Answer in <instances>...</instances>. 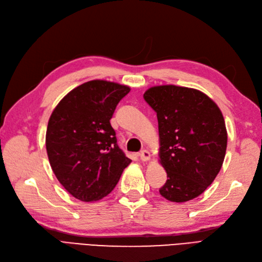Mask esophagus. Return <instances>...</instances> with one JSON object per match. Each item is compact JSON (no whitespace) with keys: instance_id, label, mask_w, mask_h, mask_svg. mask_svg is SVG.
Here are the masks:
<instances>
[{"instance_id":"34e87169","label":"esophagus","mask_w":262,"mask_h":262,"mask_svg":"<svg viewBox=\"0 0 262 262\" xmlns=\"http://www.w3.org/2000/svg\"><path fill=\"white\" fill-rule=\"evenodd\" d=\"M139 157H140V160L142 162H147L149 160L150 155H149V152H147V150L144 149V150H142V152L139 154Z\"/></svg>"}]
</instances>
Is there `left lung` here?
<instances>
[{
	"instance_id": "left-lung-1",
	"label": "left lung",
	"mask_w": 262,
	"mask_h": 262,
	"mask_svg": "<svg viewBox=\"0 0 262 262\" xmlns=\"http://www.w3.org/2000/svg\"><path fill=\"white\" fill-rule=\"evenodd\" d=\"M143 97L157 116L160 162L167 172L160 193L171 202L192 200L223 165L227 145L223 115L207 95L188 87L154 86Z\"/></svg>"
}]
</instances>
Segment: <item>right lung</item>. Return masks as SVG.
Returning a JSON list of instances; mask_svg holds the SVG:
<instances>
[{"mask_svg":"<svg viewBox=\"0 0 262 262\" xmlns=\"http://www.w3.org/2000/svg\"><path fill=\"white\" fill-rule=\"evenodd\" d=\"M130 87L94 80L71 91L54 108L46 147L51 168L69 193L84 202L113 191L131 163L117 144L110 124Z\"/></svg>","mask_w":262,"mask_h":262,"instance_id":"obj_1","label":"right lung"}]
</instances>
